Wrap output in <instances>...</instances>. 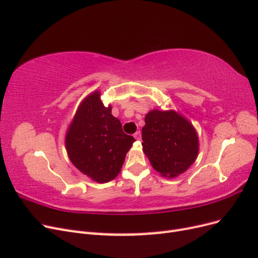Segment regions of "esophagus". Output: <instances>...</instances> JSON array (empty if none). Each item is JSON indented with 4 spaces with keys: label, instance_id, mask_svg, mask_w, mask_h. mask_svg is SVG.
<instances>
[{
    "label": "esophagus",
    "instance_id": "34e87169",
    "mask_svg": "<svg viewBox=\"0 0 258 258\" xmlns=\"http://www.w3.org/2000/svg\"><path fill=\"white\" fill-rule=\"evenodd\" d=\"M134 137H135V139H136V140H138V141H140V140H141V132H140V131H137L136 134L134 135Z\"/></svg>",
    "mask_w": 258,
    "mask_h": 258
}]
</instances>
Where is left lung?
Segmentation results:
<instances>
[{
    "label": "left lung",
    "mask_w": 258,
    "mask_h": 258,
    "mask_svg": "<svg viewBox=\"0 0 258 258\" xmlns=\"http://www.w3.org/2000/svg\"><path fill=\"white\" fill-rule=\"evenodd\" d=\"M142 140L144 154L153 168L163 176L175 177L184 173L198 156L196 130L175 111L148 112Z\"/></svg>",
    "instance_id": "8db88e82"
}]
</instances>
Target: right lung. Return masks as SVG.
I'll use <instances>...</instances> for the list:
<instances>
[{"label": "right lung", "instance_id": "1", "mask_svg": "<svg viewBox=\"0 0 258 258\" xmlns=\"http://www.w3.org/2000/svg\"><path fill=\"white\" fill-rule=\"evenodd\" d=\"M100 92L83 100L66 136L70 160L82 173L98 183L114 179L136 140L124 134L112 106H104Z\"/></svg>", "mask_w": 258, "mask_h": 258}]
</instances>
